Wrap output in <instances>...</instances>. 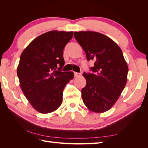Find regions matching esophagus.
<instances>
[{
  "mask_svg": "<svg viewBox=\"0 0 148 148\" xmlns=\"http://www.w3.org/2000/svg\"><path fill=\"white\" fill-rule=\"evenodd\" d=\"M74 75H75V77H79V76L82 75V73H78V72H74Z\"/></svg>",
  "mask_w": 148,
  "mask_h": 148,
  "instance_id": "obj_1",
  "label": "esophagus"
}]
</instances>
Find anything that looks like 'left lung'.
<instances>
[{"mask_svg":"<svg viewBox=\"0 0 148 148\" xmlns=\"http://www.w3.org/2000/svg\"><path fill=\"white\" fill-rule=\"evenodd\" d=\"M74 36L95 61L92 73H83L86 84L82 89L84 104L94 112L109 110L118 100L127 84L128 65L120 47L110 38L94 31L75 32Z\"/></svg>","mask_w":148,"mask_h":148,"instance_id":"1","label":"left lung"}]
</instances>
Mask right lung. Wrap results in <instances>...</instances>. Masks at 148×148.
<instances>
[{
  "label": "right lung",
  "mask_w": 148,
  "mask_h": 148,
  "mask_svg": "<svg viewBox=\"0 0 148 148\" xmlns=\"http://www.w3.org/2000/svg\"><path fill=\"white\" fill-rule=\"evenodd\" d=\"M72 31H51L31 41L22 52L17 68L20 87L34 109L42 114L57 110L62 103L66 84L72 71H62L64 49Z\"/></svg>",
  "instance_id": "right-lung-1"
}]
</instances>
